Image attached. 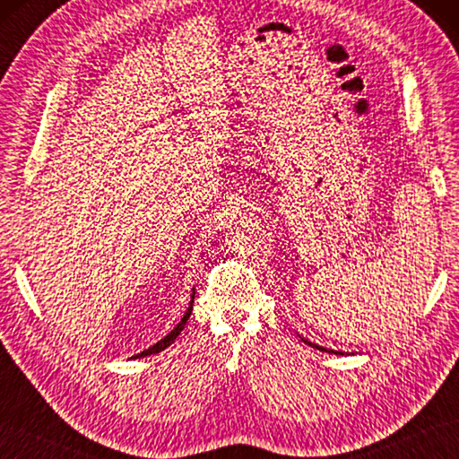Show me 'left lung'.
I'll return each mask as SVG.
<instances>
[{
  "mask_svg": "<svg viewBox=\"0 0 459 459\" xmlns=\"http://www.w3.org/2000/svg\"><path fill=\"white\" fill-rule=\"evenodd\" d=\"M304 341V343H307V345H311V347H316V349H319V351H325V353H333V355H343L341 353V351H333V349H325V347H319V345H316V343H309L307 339H301Z\"/></svg>",
  "mask_w": 459,
  "mask_h": 459,
  "instance_id": "1",
  "label": "left lung"
}]
</instances>
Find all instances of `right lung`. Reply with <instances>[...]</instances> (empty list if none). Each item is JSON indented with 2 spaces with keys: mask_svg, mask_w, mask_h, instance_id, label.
I'll use <instances>...</instances> for the list:
<instances>
[{
  "mask_svg": "<svg viewBox=\"0 0 459 459\" xmlns=\"http://www.w3.org/2000/svg\"><path fill=\"white\" fill-rule=\"evenodd\" d=\"M193 299H195V291L191 294V301H189V307H187V311H185V316L181 317V321L178 325H175L168 335H165L163 339H160L158 343L155 345H152L150 349H145V351H142V353H138V355H134L132 359H138V357H148V355H155V353H161L163 349H168L175 339L179 337V333L183 331V327H185V324H187V319H189V316H191V311H193Z\"/></svg>",
  "mask_w": 459,
  "mask_h": 459,
  "instance_id": "add662e5",
  "label": "right lung"
}]
</instances>
